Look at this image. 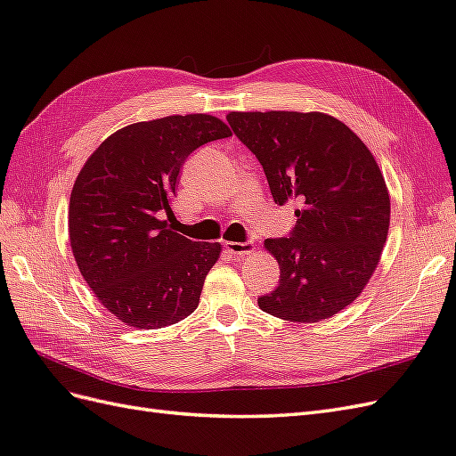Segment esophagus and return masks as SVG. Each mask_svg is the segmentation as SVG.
<instances>
[{"mask_svg": "<svg viewBox=\"0 0 456 456\" xmlns=\"http://www.w3.org/2000/svg\"><path fill=\"white\" fill-rule=\"evenodd\" d=\"M225 250L232 256H244V254H250L254 252V242L247 240V242H225Z\"/></svg>", "mask_w": 456, "mask_h": 456, "instance_id": "esophagus-1", "label": "esophagus"}]
</instances>
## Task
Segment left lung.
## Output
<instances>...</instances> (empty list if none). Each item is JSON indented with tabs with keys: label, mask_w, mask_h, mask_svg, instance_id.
I'll use <instances>...</instances> for the list:
<instances>
[{
	"label": "left lung",
	"mask_w": 456,
	"mask_h": 456,
	"mask_svg": "<svg viewBox=\"0 0 456 456\" xmlns=\"http://www.w3.org/2000/svg\"><path fill=\"white\" fill-rule=\"evenodd\" d=\"M227 121L258 158L275 204H295L289 237L265 239L279 285L264 312L314 323L345 310L376 272L387 240L391 200L371 151L320 111H231Z\"/></svg>",
	"instance_id": "obj_1"
}]
</instances>
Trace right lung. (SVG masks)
I'll list each match as a JSON object with an SVG mask.
<instances>
[{
  "label": "right lung",
  "mask_w": 456,
  "mask_h": 456,
  "mask_svg": "<svg viewBox=\"0 0 456 456\" xmlns=\"http://www.w3.org/2000/svg\"><path fill=\"white\" fill-rule=\"evenodd\" d=\"M231 136L214 115H169L119 128L80 169L69 237L80 273L117 320L159 330L196 310L219 242L171 229V200L196 148Z\"/></svg>",
  "instance_id": "obj_1"
}]
</instances>
